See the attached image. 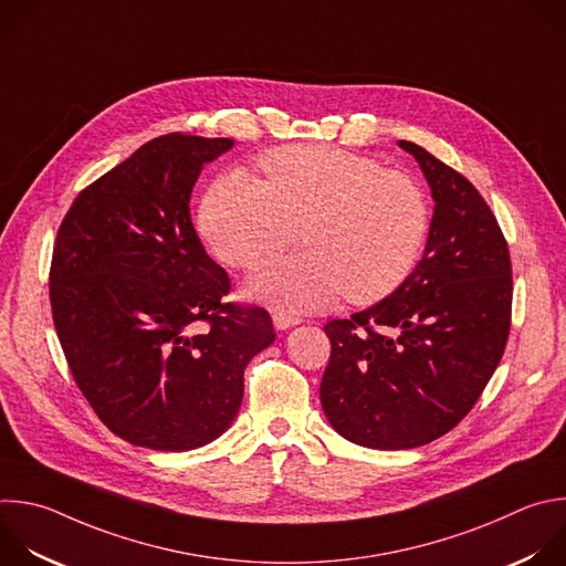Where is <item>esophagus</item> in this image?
<instances>
[{
  "label": "esophagus",
  "mask_w": 566,
  "mask_h": 566,
  "mask_svg": "<svg viewBox=\"0 0 566 566\" xmlns=\"http://www.w3.org/2000/svg\"><path fill=\"white\" fill-rule=\"evenodd\" d=\"M300 322H302V319L295 317V315H284V313H275V315H273V324H275L277 331H286V328H291V326H295V324H300Z\"/></svg>",
  "instance_id": "34e87169"
}]
</instances>
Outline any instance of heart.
Wrapping results in <instances>:
<instances>
[{"label":"heart","instance_id":"b5f03b06","mask_svg":"<svg viewBox=\"0 0 566 566\" xmlns=\"http://www.w3.org/2000/svg\"><path fill=\"white\" fill-rule=\"evenodd\" d=\"M264 179L220 177L202 200L198 229L211 253L255 269L302 229L306 251L269 262L249 295L284 315L380 302L413 273L427 235L420 184L333 146H282L260 157Z\"/></svg>","mask_w":566,"mask_h":566}]
</instances>
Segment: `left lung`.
I'll list each match as a JSON object with an SVG mask.
<instances>
[{"mask_svg": "<svg viewBox=\"0 0 566 566\" xmlns=\"http://www.w3.org/2000/svg\"><path fill=\"white\" fill-rule=\"evenodd\" d=\"M436 202L424 255L382 302L324 326L331 359L319 402L353 444L416 449L449 433L478 402L506 346L511 260L478 188L413 142Z\"/></svg>", "mask_w": 566, "mask_h": 566, "instance_id": "8db88e82", "label": "left lung"}]
</instances>
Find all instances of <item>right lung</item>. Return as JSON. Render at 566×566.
<instances>
[{
    "label": "right lung",
    "instance_id": "obj_1",
    "mask_svg": "<svg viewBox=\"0 0 566 566\" xmlns=\"http://www.w3.org/2000/svg\"><path fill=\"white\" fill-rule=\"evenodd\" d=\"M231 148L229 137H155L84 188L57 231V337L97 418L135 447L177 453L220 438L247 364L275 339L264 308L224 302L231 280L191 222L205 164Z\"/></svg>",
    "mask_w": 566,
    "mask_h": 566
}]
</instances>
